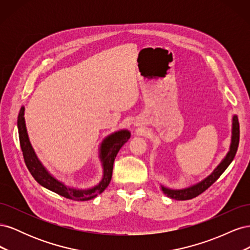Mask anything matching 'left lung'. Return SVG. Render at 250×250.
I'll return each instance as SVG.
<instances>
[{"label":"left lung","mask_w":250,"mask_h":250,"mask_svg":"<svg viewBox=\"0 0 250 250\" xmlns=\"http://www.w3.org/2000/svg\"><path fill=\"white\" fill-rule=\"evenodd\" d=\"M239 139H240V130H239V121L236 115L232 116L231 119V138H230V145L229 152L226 153L223 160L220 162L217 167L214 169L208 176L203 178L199 183L192 185L190 187L183 188H171L166 186L161 185L163 193L168 196V197L176 200H188L192 199L196 196L200 195L202 192L207 190L213 185L215 181L221 176V174L229 167L232 162L234 155L237 153L238 146H239Z\"/></svg>","instance_id":"left-lung-1"}]
</instances>
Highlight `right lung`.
Segmentation results:
<instances>
[{
    "label": "right lung",
    "mask_w": 250,
    "mask_h": 250,
    "mask_svg": "<svg viewBox=\"0 0 250 250\" xmlns=\"http://www.w3.org/2000/svg\"><path fill=\"white\" fill-rule=\"evenodd\" d=\"M18 129L21 148L28 170L34 179L43 188L54 192L67 199L76 201H87L97 197L102 193L110 183L115 158L124 144L130 139V131L128 129L117 130L105 137L99 147V160L102 166V178L96 186L79 188L65 185L48 171L37 157L35 151L29 140L25 122V107L21 106L18 117Z\"/></svg>",
    "instance_id": "add662e5"
}]
</instances>
